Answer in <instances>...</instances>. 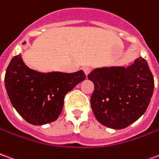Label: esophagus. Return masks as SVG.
I'll return each mask as SVG.
<instances>
[{
    "mask_svg": "<svg viewBox=\"0 0 159 159\" xmlns=\"http://www.w3.org/2000/svg\"><path fill=\"white\" fill-rule=\"evenodd\" d=\"M83 71L84 72L85 75L87 76V75L91 72V68H90V67H85V68H83Z\"/></svg>",
    "mask_w": 159,
    "mask_h": 159,
    "instance_id": "34e87169",
    "label": "esophagus"
}]
</instances>
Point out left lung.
<instances>
[{
	"label": "left lung",
	"mask_w": 159,
	"mask_h": 159,
	"mask_svg": "<svg viewBox=\"0 0 159 159\" xmlns=\"http://www.w3.org/2000/svg\"><path fill=\"white\" fill-rule=\"evenodd\" d=\"M88 79L95 85L91 105L103 125L120 129L128 127L146 112L153 93L154 79L141 57L128 68L94 69Z\"/></svg>",
	"instance_id": "8db88e82"
}]
</instances>
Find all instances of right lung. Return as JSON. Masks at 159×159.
Returning a JSON list of instances; mask_svg holds the SVG:
<instances>
[{"label":"right lung","mask_w":159,"mask_h":159,"mask_svg":"<svg viewBox=\"0 0 159 159\" xmlns=\"http://www.w3.org/2000/svg\"><path fill=\"white\" fill-rule=\"evenodd\" d=\"M85 78L82 70L41 74L28 68L19 54L12 57L7 68L5 86L21 117L31 125H42L58 118L66 94Z\"/></svg>","instance_id":"1"}]
</instances>
